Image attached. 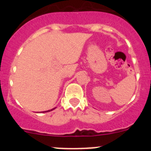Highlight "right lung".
Listing matches in <instances>:
<instances>
[{
	"instance_id": "obj_1",
	"label": "right lung",
	"mask_w": 151,
	"mask_h": 151,
	"mask_svg": "<svg viewBox=\"0 0 151 151\" xmlns=\"http://www.w3.org/2000/svg\"><path fill=\"white\" fill-rule=\"evenodd\" d=\"M55 109V108H53V109H50V110H47V111H45V112H50V111H52V110H53V109Z\"/></svg>"
}]
</instances>
